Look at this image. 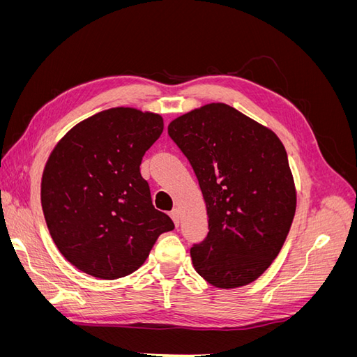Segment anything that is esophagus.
<instances>
[{
  "label": "esophagus",
  "mask_w": 357,
  "mask_h": 357,
  "mask_svg": "<svg viewBox=\"0 0 357 357\" xmlns=\"http://www.w3.org/2000/svg\"><path fill=\"white\" fill-rule=\"evenodd\" d=\"M169 215H171L172 222H174V225L178 226V225H180V211H178V208H172V210L169 211Z\"/></svg>",
  "instance_id": "esophagus-1"
}]
</instances>
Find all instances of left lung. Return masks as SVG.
<instances>
[{"label": "left lung", "instance_id": "left-lung-1", "mask_svg": "<svg viewBox=\"0 0 357 357\" xmlns=\"http://www.w3.org/2000/svg\"><path fill=\"white\" fill-rule=\"evenodd\" d=\"M207 205L208 234L192 244L197 273L215 287L255 282L282 250L296 210L283 143L234 107L207 104L168 125Z\"/></svg>", "mask_w": 357, "mask_h": 357}]
</instances>
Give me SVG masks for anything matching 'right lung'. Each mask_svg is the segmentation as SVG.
I'll list each match as a JSON object with an SVG mask.
<instances>
[{
    "mask_svg": "<svg viewBox=\"0 0 357 357\" xmlns=\"http://www.w3.org/2000/svg\"><path fill=\"white\" fill-rule=\"evenodd\" d=\"M162 131L159 114L117 107L75 125L53 149L41 180L43 213L59 252L80 271L129 275L158 236L174 229L139 172Z\"/></svg>",
    "mask_w": 357,
    "mask_h": 357,
    "instance_id": "right-lung-1",
    "label": "right lung"
}]
</instances>
